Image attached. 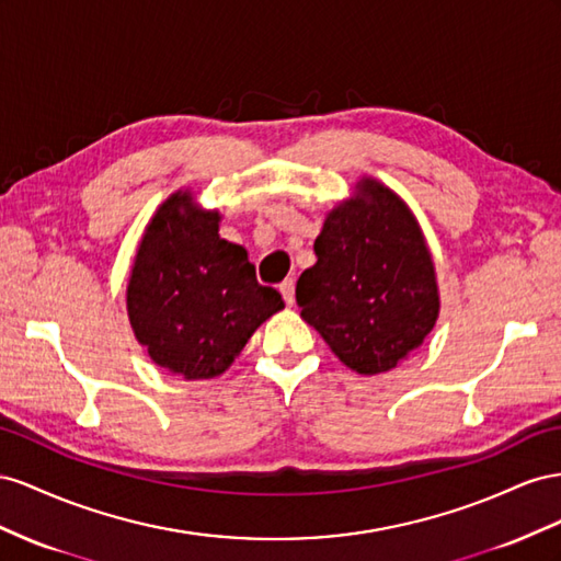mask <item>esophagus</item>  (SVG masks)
<instances>
[{
	"mask_svg": "<svg viewBox=\"0 0 561 561\" xmlns=\"http://www.w3.org/2000/svg\"><path fill=\"white\" fill-rule=\"evenodd\" d=\"M279 291H282V296L286 300V306H294V302H296V282L294 279H284L279 284Z\"/></svg>",
	"mask_w": 561,
	"mask_h": 561,
	"instance_id": "esophagus-1",
	"label": "esophagus"
}]
</instances>
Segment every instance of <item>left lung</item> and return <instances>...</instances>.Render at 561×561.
Listing matches in <instances>:
<instances>
[{
  "mask_svg": "<svg viewBox=\"0 0 561 561\" xmlns=\"http://www.w3.org/2000/svg\"><path fill=\"white\" fill-rule=\"evenodd\" d=\"M317 263L296 284L300 317L362 376L421 347L439 317L435 263L407 202L376 179L329 211Z\"/></svg>",
  "mask_w": 561,
  "mask_h": 561,
  "instance_id": "8db88e82",
  "label": "left lung"
}]
</instances>
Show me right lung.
Wrapping results in <instances>:
<instances>
[{"label": "right lung", "instance_id": "obj_1", "mask_svg": "<svg viewBox=\"0 0 561 561\" xmlns=\"http://www.w3.org/2000/svg\"><path fill=\"white\" fill-rule=\"evenodd\" d=\"M218 211L179 190L150 218L136 251L126 312L150 359L187 380L216 378L253 331L284 308L261 286L247 249L218 234Z\"/></svg>", "mask_w": 561, "mask_h": 561}]
</instances>
